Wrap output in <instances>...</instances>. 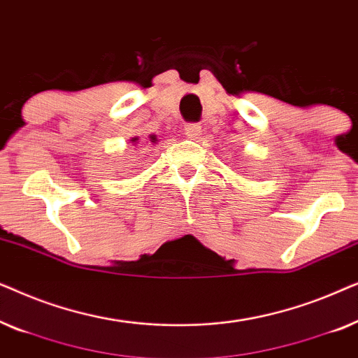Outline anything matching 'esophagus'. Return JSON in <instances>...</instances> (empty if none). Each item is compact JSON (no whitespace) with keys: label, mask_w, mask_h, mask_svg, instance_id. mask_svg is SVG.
Returning a JSON list of instances; mask_svg holds the SVG:
<instances>
[{"label":"esophagus","mask_w":358,"mask_h":358,"mask_svg":"<svg viewBox=\"0 0 358 358\" xmlns=\"http://www.w3.org/2000/svg\"><path fill=\"white\" fill-rule=\"evenodd\" d=\"M184 134L185 136H189V138H199V136L202 135V127L199 124H187L184 127Z\"/></svg>","instance_id":"esophagus-1"}]
</instances>
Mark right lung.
Wrapping results in <instances>:
<instances>
[{
    "mask_svg": "<svg viewBox=\"0 0 358 358\" xmlns=\"http://www.w3.org/2000/svg\"><path fill=\"white\" fill-rule=\"evenodd\" d=\"M150 141H151V143H156L158 140H156L155 135H150ZM131 143H134V145L138 143V138H136V136H135V138H131Z\"/></svg>",
    "mask_w": 358,
    "mask_h": 358,
    "instance_id": "1",
    "label": "right lung"
}]
</instances>
